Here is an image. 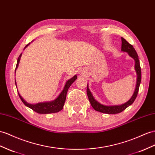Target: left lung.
Returning <instances> with one entry per match:
<instances>
[{"mask_svg":"<svg viewBox=\"0 0 155 155\" xmlns=\"http://www.w3.org/2000/svg\"><path fill=\"white\" fill-rule=\"evenodd\" d=\"M121 39H122L121 50L123 51H126V52H128L130 56L132 57L135 60V62H136V64H135V69H136L137 74L136 90H135V92L133 94L132 97H131L130 100L128 101H127L126 104L121 105H118V106H105V105H103L100 104V103L97 102L96 100H95L92 96V93L90 92L88 85H87L86 92H87V95H88L90 104L95 110L99 112L107 113V114H117L119 113H121L122 111H123V110H125L127 107H128V106L131 105L133 104L137 96L139 88H140L141 79V67L140 64V59L138 58L137 54L136 52V50L134 49L133 46L127 42L124 38L122 37Z\"/></svg>","mask_w":155,"mask_h":155,"instance_id":"8db88e82","label":"left lung"}]
</instances>
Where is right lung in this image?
I'll use <instances>...</instances> for the list:
<instances>
[{"instance_id": "add662e5", "label": "right lung", "mask_w": 155, "mask_h": 155, "mask_svg": "<svg viewBox=\"0 0 155 155\" xmlns=\"http://www.w3.org/2000/svg\"><path fill=\"white\" fill-rule=\"evenodd\" d=\"M29 45V43L28 44V45H27L26 46H27ZM21 56V54L19 55V56L18 57L16 67H15V70H16V69L18 68ZM77 78V75H75V76H74L73 78L69 79L68 81H67L64 88H63V90L62 91L60 95H59V96L58 97L57 99H55V100L53 101L46 102V103H39V104H37L32 105V104H28V103L26 102L24 100H23L22 97L20 96V94H19L18 92L19 96V97H20L21 100L22 101L23 104H24L25 105L28 107L31 108L33 110H34V111L37 112L38 113L48 114V113H57V112L60 111L61 110H62L63 107V105H64L65 101L66 100V96H67V91H68V89L69 88L70 86L73 84V83L75 81V80H76ZM15 86H16V82L15 81Z\"/></svg>"}]
</instances>
